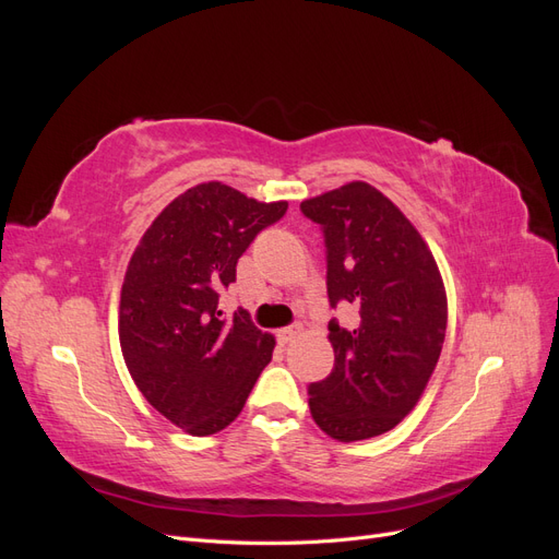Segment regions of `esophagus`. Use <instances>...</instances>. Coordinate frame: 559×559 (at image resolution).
I'll return each mask as SVG.
<instances>
[{"label": "esophagus", "instance_id": "1", "mask_svg": "<svg viewBox=\"0 0 559 559\" xmlns=\"http://www.w3.org/2000/svg\"><path fill=\"white\" fill-rule=\"evenodd\" d=\"M300 333V326H286V329H280L277 331V341L282 345H286L289 341H294V337Z\"/></svg>", "mask_w": 559, "mask_h": 559}]
</instances>
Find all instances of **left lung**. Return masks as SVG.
Returning <instances> with one entry per match:
<instances>
[{"label": "left lung", "instance_id": "1", "mask_svg": "<svg viewBox=\"0 0 559 559\" xmlns=\"http://www.w3.org/2000/svg\"><path fill=\"white\" fill-rule=\"evenodd\" d=\"M300 210L324 230L331 308H359L354 329L329 324L335 364L308 386L310 413L335 441H364L394 429L425 392L445 341L443 277L417 228L366 181Z\"/></svg>", "mask_w": 559, "mask_h": 559}]
</instances>
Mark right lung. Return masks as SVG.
<instances>
[{
	"label": "right lung",
	"mask_w": 559,
	"mask_h": 559,
	"mask_svg": "<svg viewBox=\"0 0 559 559\" xmlns=\"http://www.w3.org/2000/svg\"><path fill=\"white\" fill-rule=\"evenodd\" d=\"M286 207L198 183L154 218L128 263L118 306L126 366L144 399L191 436L226 429L273 359L275 337L242 310L226 319L218 292Z\"/></svg>",
	"instance_id": "obj_1"
}]
</instances>
